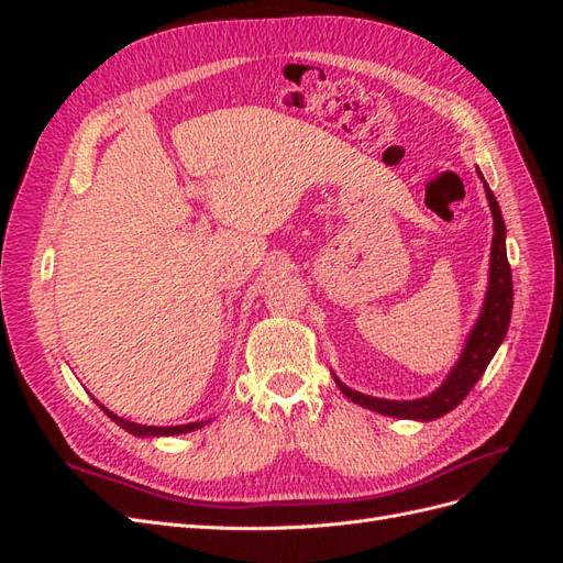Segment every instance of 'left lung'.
Returning a JSON list of instances; mask_svg holds the SVG:
<instances>
[{
    "instance_id": "8db88e82",
    "label": "left lung",
    "mask_w": 563,
    "mask_h": 563,
    "mask_svg": "<svg viewBox=\"0 0 563 563\" xmlns=\"http://www.w3.org/2000/svg\"><path fill=\"white\" fill-rule=\"evenodd\" d=\"M482 176V174H479ZM484 178V176H482ZM486 197L488 207L493 213V246H490V277H488V294L479 321H476L474 331L467 338V345L460 362L451 371L446 383L441 385L430 397L416 399V401H389V399H376L362 395V391H354L338 383L343 389V395L352 399L354 404L366 406L371 411H378L383 416L391 418H413V420H434L446 416L449 411L463 401L470 389L484 376L486 366L490 364L493 354L498 352L503 338L509 327V317H512V269L507 263V251H505V220L500 213V207L496 197L488 190L486 185Z\"/></svg>"
}]
</instances>
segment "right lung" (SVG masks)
<instances>
[{
    "label": "right lung",
    "instance_id": "right-lung-1",
    "mask_svg": "<svg viewBox=\"0 0 563 563\" xmlns=\"http://www.w3.org/2000/svg\"><path fill=\"white\" fill-rule=\"evenodd\" d=\"M100 406V404H98ZM103 411L119 424V428H124L126 432L135 434V437H172V434H185V432H192L197 428H201V424L207 422H190V424H176V428H150V424H135V422H129L124 418H117L112 411H108L106 406H100Z\"/></svg>",
    "mask_w": 563,
    "mask_h": 563
}]
</instances>
